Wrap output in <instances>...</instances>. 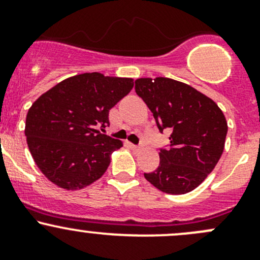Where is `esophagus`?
<instances>
[{"instance_id":"esophagus-1","label":"esophagus","mask_w":260,"mask_h":260,"mask_svg":"<svg viewBox=\"0 0 260 260\" xmlns=\"http://www.w3.org/2000/svg\"><path fill=\"white\" fill-rule=\"evenodd\" d=\"M129 145H130V148L131 149H134V150H139V149H140V146H138V145H134V144H129Z\"/></svg>"}]
</instances>
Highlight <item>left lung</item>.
Listing matches in <instances>:
<instances>
[{
  "mask_svg": "<svg viewBox=\"0 0 260 260\" xmlns=\"http://www.w3.org/2000/svg\"><path fill=\"white\" fill-rule=\"evenodd\" d=\"M135 91L153 112L159 131L172 133L171 148L159 153V167L144 177L166 193L193 191L223 151L228 122L222 111L210 97L171 78H139Z\"/></svg>",
  "mask_w": 260,
  "mask_h": 260,
  "instance_id": "1",
  "label": "left lung"
}]
</instances>
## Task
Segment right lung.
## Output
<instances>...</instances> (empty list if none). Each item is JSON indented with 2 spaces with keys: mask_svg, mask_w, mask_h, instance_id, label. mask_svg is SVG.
<instances>
[{
  "mask_svg": "<svg viewBox=\"0 0 260 260\" xmlns=\"http://www.w3.org/2000/svg\"><path fill=\"white\" fill-rule=\"evenodd\" d=\"M133 78L83 73L69 77L43 93L26 115L25 135L38 168L68 191L101 178L112 151L122 143L100 133L109 112L133 89Z\"/></svg>",
  "mask_w": 260,
  "mask_h": 260,
  "instance_id": "1",
  "label": "right lung"
}]
</instances>
